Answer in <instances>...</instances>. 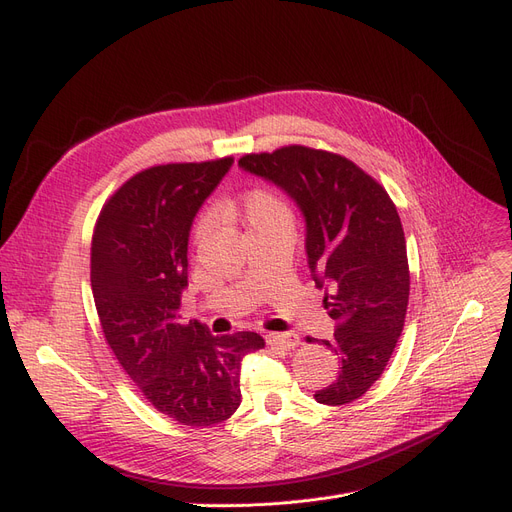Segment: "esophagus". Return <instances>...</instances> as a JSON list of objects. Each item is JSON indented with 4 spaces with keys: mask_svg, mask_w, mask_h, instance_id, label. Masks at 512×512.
I'll return each mask as SVG.
<instances>
[{
    "mask_svg": "<svg viewBox=\"0 0 512 512\" xmlns=\"http://www.w3.org/2000/svg\"><path fill=\"white\" fill-rule=\"evenodd\" d=\"M267 342L271 346H281V349H296L300 344V338L296 334H267Z\"/></svg>",
    "mask_w": 512,
    "mask_h": 512,
    "instance_id": "1",
    "label": "esophagus"
}]
</instances>
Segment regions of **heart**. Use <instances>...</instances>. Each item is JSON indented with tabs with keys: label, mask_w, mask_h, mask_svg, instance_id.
Wrapping results in <instances>:
<instances>
[{
	"label": "heart",
	"mask_w": 512,
	"mask_h": 512,
	"mask_svg": "<svg viewBox=\"0 0 512 512\" xmlns=\"http://www.w3.org/2000/svg\"><path fill=\"white\" fill-rule=\"evenodd\" d=\"M231 214L239 218L248 233H260L273 227H292V210L281 195L267 187H254L239 201L231 203ZM212 231V216H201L195 222L193 239L199 243Z\"/></svg>",
	"instance_id": "obj_1"
}]
</instances>
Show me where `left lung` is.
<instances>
[{"label": "left lung", "instance_id": "left-lung-1", "mask_svg": "<svg viewBox=\"0 0 512 512\" xmlns=\"http://www.w3.org/2000/svg\"><path fill=\"white\" fill-rule=\"evenodd\" d=\"M239 166L288 193L304 216L311 277L336 321L334 338L321 342L340 365L315 399L351 403L382 376L405 323L410 267L395 203L380 182L330 151L290 145L243 155Z\"/></svg>", "mask_w": 512, "mask_h": 512}]
</instances>
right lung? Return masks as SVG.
Returning <instances> with one entry per match:
<instances>
[{
  "label": "right lung",
  "instance_id": "right-lung-1",
  "mask_svg": "<svg viewBox=\"0 0 512 512\" xmlns=\"http://www.w3.org/2000/svg\"><path fill=\"white\" fill-rule=\"evenodd\" d=\"M231 166L233 157H222L142 170L102 206L92 235L90 281L105 340L155 410L187 426L235 414L241 359L264 346L256 332L212 336L178 315L193 220Z\"/></svg>",
  "mask_w": 512,
  "mask_h": 512
}]
</instances>
